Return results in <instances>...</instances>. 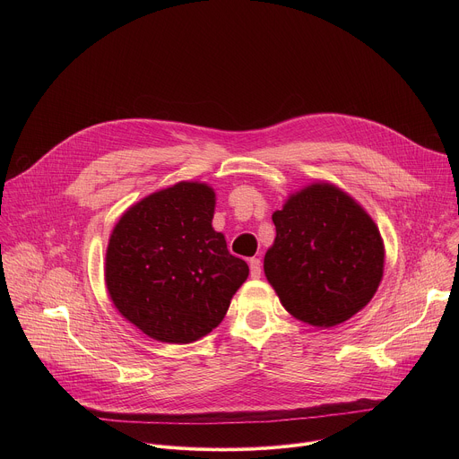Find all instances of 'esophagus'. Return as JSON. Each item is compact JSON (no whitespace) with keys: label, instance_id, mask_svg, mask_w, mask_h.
I'll use <instances>...</instances> for the list:
<instances>
[{"label":"esophagus","instance_id":"34e87169","mask_svg":"<svg viewBox=\"0 0 459 459\" xmlns=\"http://www.w3.org/2000/svg\"><path fill=\"white\" fill-rule=\"evenodd\" d=\"M248 267H250V278L257 280L261 276V261L257 257H252L248 261Z\"/></svg>","mask_w":459,"mask_h":459}]
</instances>
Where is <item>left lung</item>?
<instances>
[{
    "label": "left lung",
    "instance_id": "8db88e82",
    "mask_svg": "<svg viewBox=\"0 0 459 459\" xmlns=\"http://www.w3.org/2000/svg\"><path fill=\"white\" fill-rule=\"evenodd\" d=\"M273 221L264 271L290 316L331 329L367 307L383 278L385 245L351 194L310 183L289 195Z\"/></svg>",
    "mask_w": 459,
    "mask_h": 459
}]
</instances>
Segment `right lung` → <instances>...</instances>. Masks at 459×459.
Instances as JSON below:
<instances>
[{
    "instance_id": "1",
    "label": "right lung",
    "mask_w": 459,
    "mask_h": 459,
    "mask_svg": "<svg viewBox=\"0 0 459 459\" xmlns=\"http://www.w3.org/2000/svg\"><path fill=\"white\" fill-rule=\"evenodd\" d=\"M216 192L179 181L128 207L116 223L105 283L117 312L161 343H192L223 321L248 278L212 227Z\"/></svg>"
}]
</instances>
